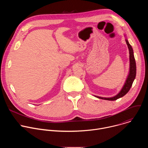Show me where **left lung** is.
Wrapping results in <instances>:
<instances>
[{
  "mask_svg": "<svg viewBox=\"0 0 148 148\" xmlns=\"http://www.w3.org/2000/svg\"><path fill=\"white\" fill-rule=\"evenodd\" d=\"M125 37H126V36L125 35ZM125 41L126 45L128 46V49H129V53H130V71L128 75L127 76V78L126 79V81L124 83V85L123 86L122 89L119 92L118 94L112 97H101L97 95H94V97L102 99L105 100H108V101H115L116 100L122 97H123L125 95L128 93V92L130 91V88L132 87V83L135 78L136 77V62L134 57V51L132 46L129 43V42L127 40V38H125Z\"/></svg>",
  "mask_w": 148,
  "mask_h": 148,
  "instance_id": "obj_1",
  "label": "left lung"
}]
</instances>
